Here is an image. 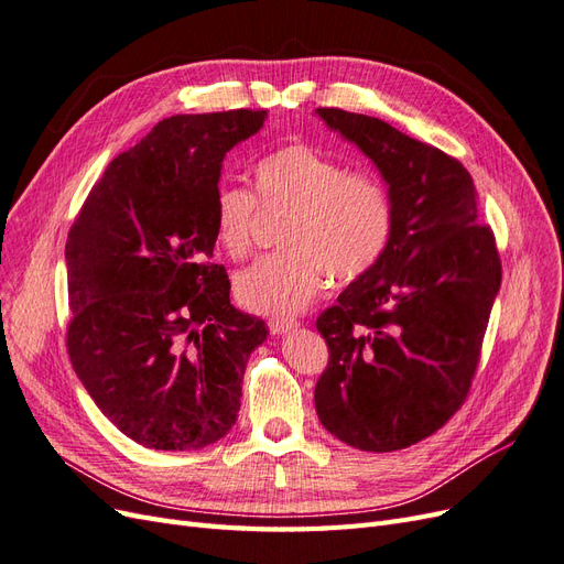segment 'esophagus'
<instances>
[{"instance_id":"34e87169","label":"esophagus","mask_w":564,"mask_h":564,"mask_svg":"<svg viewBox=\"0 0 564 564\" xmlns=\"http://www.w3.org/2000/svg\"><path fill=\"white\" fill-rule=\"evenodd\" d=\"M297 328H300V321H295V318H271L269 321L271 335H285V333L297 330Z\"/></svg>"}]
</instances>
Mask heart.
<instances>
[{
	"instance_id": "obj_1",
	"label": "heart",
	"mask_w": 564,
	"mask_h": 564,
	"mask_svg": "<svg viewBox=\"0 0 564 564\" xmlns=\"http://www.w3.org/2000/svg\"><path fill=\"white\" fill-rule=\"evenodd\" d=\"M260 202L285 206L283 250L258 260L236 279V297L250 312L297 314L325 279L351 281L366 274L387 250L393 204L379 177L349 173L312 144L279 148L252 169ZM258 202L248 189L223 187L215 196V239L229 258L241 260L252 246Z\"/></svg>"
}]
</instances>
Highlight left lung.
<instances>
[{
	"label": "left lung",
	"instance_id": "1",
	"mask_svg": "<svg viewBox=\"0 0 564 564\" xmlns=\"http://www.w3.org/2000/svg\"><path fill=\"white\" fill-rule=\"evenodd\" d=\"M316 115L375 163L393 204L387 250L316 321L330 349L316 412L351 447L403 449L464 403L501 288L499 252L457 159L375 117Z\"/></svg>",
	"mask_w": 564,
	"mask_h": 564
}]
</instances>
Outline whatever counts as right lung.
Listing matches in <instances>:
<instances>
[{
    "instance_id": "add662e5",
    "label": "right lung",
    "mask_w": 564,
    "mask_h": 564,
    "mask_svg": "<svg viewBox=\"0 0 564 564\" xmlns=\"http://www.w3.org/2000/svg\"><path fill=\"white\" fill-rule=\"evenodd\" d=\"M264 110L177 115L121 152L72 225L67 354L100 412L152 449L206 447L236 424L262 318L208 262L223 161Z\"/></svg>"
}]
</instances>
